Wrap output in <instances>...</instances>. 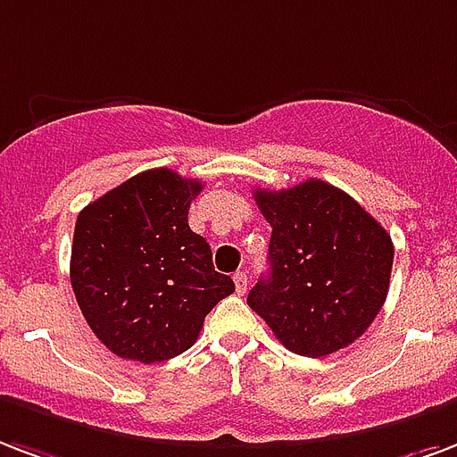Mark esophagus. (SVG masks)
<instances>
[{"label":"esophagus","mask_w":457,"mask_h":457,"mask_svg":"<svg viewBox=\"0 0 457 457\" xmlns=\"http://www.w3.org/2000/svg\"><path fill=\"white\" fill-rule=\"evenodd\" d=\"M235 287L239 295L246 292V287H249V278H246V273H235Z\"/></svg>","instance_id":"esophagus-1"}]
</instances>
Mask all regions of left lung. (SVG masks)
<instances>
[{
    "label": "left lung",
    "mask_w": 457,
    "mask_h": 457,
    "mask_svg": "<svg viewBox=\"0 0 457 457\" xmlns=\"http://www.w3.org/2000/svg\"><path fill=\"white\" fill-rule=\"evenodd\" d=\"M253 198L273 235L270 273L259 278L246 304L295 354L326 357L353 345L388 295L391 235L323 179L256 189Z\"/></svg>",
    "instance_id": "1"
}]
</instances>
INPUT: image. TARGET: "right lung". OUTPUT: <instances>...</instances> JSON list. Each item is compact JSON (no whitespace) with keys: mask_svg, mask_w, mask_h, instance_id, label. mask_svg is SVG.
<instances>
[{"mask_svg":"<svg viewBox=\"0 0 457 457\" xmlns=\"http://www.w3.org/2000/svg\"><path fill=\"white\" fill-rule=\"evenodd\" d=\"M204 184L167 167L127 179L76 218L71 287L97 340L121 360H172L196 343L205 313L235 292L213 268L189 205Z\"/></svg>","mask_w":457,"mask_h":457,"instance_id":"add662e5","label":"right lung"}]
</instances>
